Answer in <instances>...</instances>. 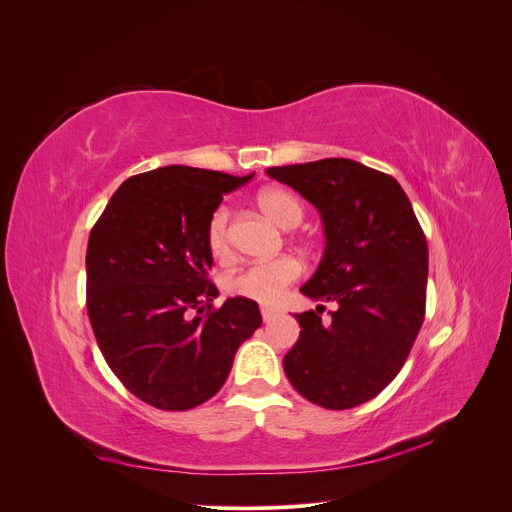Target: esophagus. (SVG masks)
Segmentation results:
<instances>
[{"mask_svg": "<svg viewBox=\"0 0 512 512\" xmlns=\"http://www.w3.org/2000/svg\"><path fill=\"white\" fill-rule=\"evenodd\" d=\"M260 314H262V320H265V322H271L277 314H280V309L269 307V305H260Z\"/></svg>", "mask_w": 512, "mask_h": 512, "instance_id": "esophagus-1", "label": "esophagus"}]
</instances>
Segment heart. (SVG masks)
Masks as SVG:
<instances>
[{
    "label": "heart",
    "mask_w": 512,
    "mask_h": 512,
    "mask_svg": "<svg viewBox=\"0 0 512 512\" xmlns=\"http://www.w3.org/2000/svg\"><path fill=\"white\" fill-rule=\"evenodd\" d=\"M256 205L265 213L267 220L284 230L297 228L303 220L301 200L284 188H275V185L258 192ZM207 245L209 252L218 260H226L230 256L226 209H218L211 215L207 226ZM301 271V262L294 256H280L275 260L256 262V265L228 275L226 290L232 297H243L262 305H271L282 299V294L292 282L299 280Z\"/></svg>",
    "instance_id": "heart-1"
}]
</instances>
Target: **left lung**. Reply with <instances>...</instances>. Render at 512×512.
Instances as JSON below:
<instances>
[{
    "label": "left lung",
    "instance_id": "obj_1",
    "mask_svg": "<svg viewBox=\"0 0 512 512\" xmlns=\"http://www.w3.org/2000/svg\"><path fill=\"white\" fill-rule=\"evenodd\" d=\"M318 211L324 254L301 292L337 303L294 314L301 335L284 356L290 384L329 410L374 399L404 367L425 318L427 241L401 185L348 158L273 166Z\"/></svg>",
    "mask_w": 512,
    "mask_h": 512
}]
</instances>
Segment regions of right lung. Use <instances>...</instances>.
Instances as JSON below:
<instances>
[{
	"mask_svg": "<svg viewBox=\"0 0 512 512\" xmlns=\"http://www.w3.org/2000/svg\"><path fill=\"white\" fill-rule=\"evenodd\" d=\"M254 175L164 166L119 185L87 243V314L108 367L160 410L205 404L239 346L262 324L258 303L211 309L207 226L224 194Z\"/></svg>",
	"mask_w": 512,
	"mask_h": 512,
	"instance_id": "1",
	"label": "right lung"
}]
</instances>
